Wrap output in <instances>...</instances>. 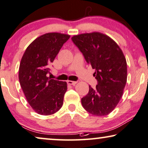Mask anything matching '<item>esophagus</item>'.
<instances>
[{"instance_id":"esophagus-1","label":"esophagus","mask_w":148,"mask_h":148,"mask_svg":"<svg viewBox=\"0 0 148 148\" xmlns=\"http://www.w3.org/2000/svg\"><path fill=\"white\" fill-rule=\"evenodd\" d=\"M67 83L68 84H70V85H75V84L77 83V82L72 81V80H68V81H67Z\"/></svg>"}]
</instances>
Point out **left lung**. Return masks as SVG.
<instances>
[{
    "label": "left lung",
    "instance_id": "left-lung-1",
    "mask_svg": "<svg viewBox=\"0 0 148 148\" xmlns=\"http://www.w3.org/2000/svg\"><path fill=\"white\" fill-rule=\"evenodd\" d=\"M72 42L95 70V88L81 99L83 108L92 115L102 116L113 111L121 100L127 83V66L123 51L107 35L92 32L76 35Z\"/></svg>",
    "mask_w": 148,
    "mask_h": 148
}]
</instances>
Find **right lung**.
Instances as JSON below:
<instances>
[{
  "label": "right lung",
  "instance_id": "right-lung-1",
  "mask_svg": "<svg viewBox=\"0 0 148 148\" xmlns=\"http://www.w3.org/2000/svg\"><path fill=\"white\" fill-rule=\"evenodd\" d=\"M70 36L47 33L35 39L25 51L19 68V80L32 109L40 115H51L62 108L66 82L47 77L49 66Z\"/></svg>",
  "mask_w": 148,
  "mask_h": 148
}]
</instances>
